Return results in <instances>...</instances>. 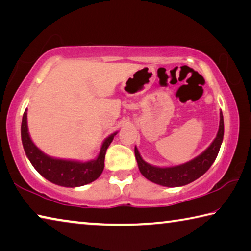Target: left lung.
Instances as JSON below:
<instances>
[{
	"label": "left lung",
	"mask_w": 251,
	"mask_h": 251,
	"mask_svg": "<svg viewBox=\"0 0 251 251\" xmlns=\"http://www.w3.org/2000/svg\"><path fill=\"white\" fill-rule=\"evenodd\" d=\"M219 117V129L216 138L201 155L185 164L171 167L154 166L146 163L142 158L137 147H135V157L137 160L139 172L148 180L165 187H180L196 180L210 168L222 146L224 138V116L222 112Z\"/></svg>",
	"instance_id": "obj_1"
}]
</instances>
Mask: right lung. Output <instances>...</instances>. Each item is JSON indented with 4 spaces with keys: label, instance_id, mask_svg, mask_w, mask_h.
Returning <instances> with one entry per match:
<instances>
[{
    "label": "right lung",
    "instance_id": "add662e5",
    "mask_svg": "<svg viewBox=\"0 0 251 251\" xmlns=\"http://www.w3.org/2000/svg\"><path fill=\"white\" fill-rule=\"evenodd\" d=\"M114 133L109 135L101 144L99 156L88 161L55 158L42 151L31 139L27 127V110H25L21 125V137L25 154L33 167L42 176L55 185L63 187H79L90 184L100 176L104 169L106 151L113 142Z\"/></svg>",
    "mask_w": 251,
    "mask_h": 251
}]
</instances>
